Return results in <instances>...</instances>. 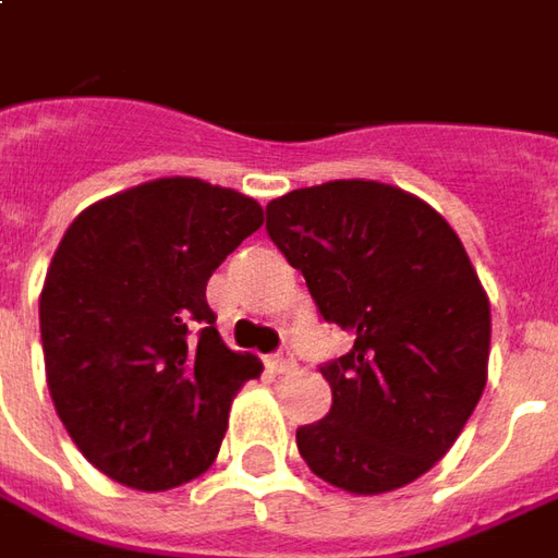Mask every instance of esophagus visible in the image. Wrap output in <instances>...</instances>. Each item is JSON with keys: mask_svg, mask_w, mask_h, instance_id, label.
Instances as JSON below:
<instances>
[{"mask_svg": "<svg viewBox=\"0 0 558 558\" xmlns=\"http://www.w3.org/2000/svg\"><path fill=\"white\" fill-rule=\"evenodd\" d=\"M268 366H271V369H275V373H278V375L293 373V369H295L293 351H280V354H275V357L268 360Z\"/></svg>", "mask_w": 558, "mask_h": 558, "instance_id": "34e87169", "label": "esophagus"}]
</instances>
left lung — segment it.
Instances as JSON below:
<instances>
[{
  "label": "left lung",
  "instance_id": "left-lung-1",
  "mask_svg": "<svg viewBox=\"0 0 558 558\" xmlns=\"http://www.w3.org/2000/svg\"><path fill=\"white\" fill-rule=\"evenodd\" d=\"M268 238L354 348L320 366L327 418L295 430L324 483L381 495L437 464L488 378L492 311L461 238L403 189L332 180L268 207Z\"/></svg>",
  "mask_w": 558,
  "mask_h": 558
}]
</instances>
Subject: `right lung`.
<instances>
[{
  "label": "right lung",
  "instance_id": "1",
  "mask_svg": "<svg viewBox=\"0 0 558 558\" xmlns=\"http://www.w3.org/2000/svg\"><path fill=\"white\" fill-rule=\"evenodd\" d=\"M247 195L165 177L72 219L39 295L57 415L94 468L136 492L201 476L263 363L216 332L207 280L263 226Z\"/></svg>",
  "mask_w": 558,
  "mask_h": 558
}]
</instances>
